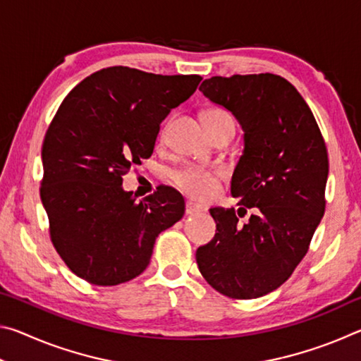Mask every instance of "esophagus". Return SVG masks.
<instances>
[{
	"mask_svg": "<svg viewBox=\"0 0 361 361\" xmlns=\"http://www.w3.org/2000/svg\"><path fill=\"white\" fill-rule=\"evenodd\" d=\"M202 212V207L194 204L189 200V202H186V215H197V213Z\"/></svg>",
	"mask_w": 361,
	"mask_h": 361,
	"instance_id": "obj_1",
	"label": "esophagus"
}]
</instances>
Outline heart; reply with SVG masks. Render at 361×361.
I'll return each instance as SVG.
<instances>
[{
  "label": "heart",
  "instance_id": "b5f03b06",
  "mask_svg": "<svg viewBox=\"0 0 361 361\" xmlns=\"http://www.w3.org/2000/svg\"><path fill=\"white\" fill-rule=\"evenodd\" d=\"M204 121L205 124H216V122L232 119L228 113L223 111V109H209L204 116ZM219 175L221 173H219L218 170L189 167L176 172L173 176V181L183 192H186L194 199L205 200L210 199L212 195L216 192Z\"/></svg>",
  "mask_w": 361,
  "mask_h": 361
}]
</instances>
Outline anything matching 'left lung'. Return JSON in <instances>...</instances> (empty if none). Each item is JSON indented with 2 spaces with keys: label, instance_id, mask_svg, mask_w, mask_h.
Instances as JSON below:
<instances>
[{
  "label": "left lung",
  "instance_id": "obj_1",
  "mask_svg": "<svg viewBox=\"0 0 361 361\" xmlns=\"http://www.w3.org/2000/svg\"><path fill=\"white\" fill-rule=\"evenodd\" d=\"M199 90L239 121L243 151L231 180L240 209H210L216 234L195 261L221 295L264 296L288 280L325 213L326 146L307 103L282 76H213ZM247 208L252 215L242 225Z\"/></svg>",
  "mask_w": 361,
  "mask_h": 361
}]
</instances>
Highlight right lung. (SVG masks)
Segmentation results:
<instances>
[{
	"mask_svg": "<svg viewBox=\"0 0 361 361\" xmlns=\"http://www.w3.org/2000/svg\"><path fill=\"white\" fill-rule=\"evenodd\" d=\"M200 81L109 66L65 97L42 143L41 202L54 247L78 277L102 286L135 279L156 237L185 215L173 188L137 202L122 176L152 154L161 122Z\"/></svg>",
	"mask_w": 361,
	"mask_h": 361,
	"instance_id": "obj_1",
	"label": "right lung"
}]
</instances>
